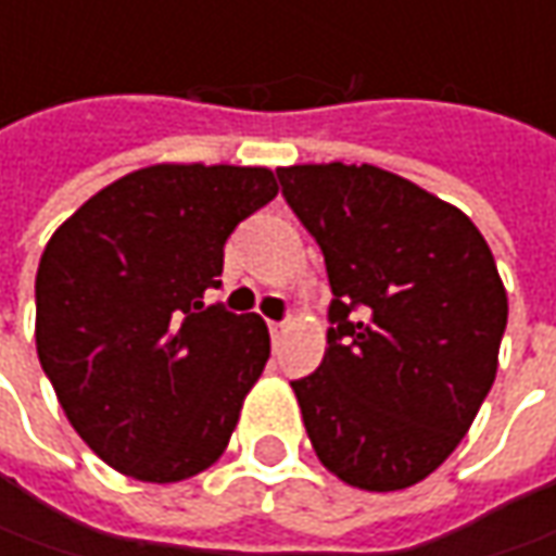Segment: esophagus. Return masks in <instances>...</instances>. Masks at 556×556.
Listing matches in <instances>:
<instances>
[{"label": "esophagus", "mask_w": 556, "mask_h": 556, "mask_svg": "<svg viewBox=\"0 0 556 556\" xmlns=\"http://www.w3.org/2000/svg\"><path fill=\"white\" fill-rule=\"evenodd\" d=\"M288 328V321H268V333H271V340H278L281 333Z\"/></svg>", "instance_id": "34e87169"}]
</instances>
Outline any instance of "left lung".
Returning a JSON list of instances; mask_svg holds the SVG:
<instances>
[{"mask_svg":"<svg viewBox=\"0 0 556 556\" xmlns=\"http://www.w3.org/2000/svg\"><path fill=\"white\" fill-rule=\"evenodd\" d=\"M278 179L333 293L325 358L290 380L312 448L355 489H408L458 448L495 383V256L458 206L371 163L281 166Z\"/></svg>","mask_w":556,"mask_h":556,"instance_id":"8db88e82","label":"left lung"}]
</instances>
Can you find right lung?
I'll return each mask as SVG.
<instances>
[{
    "label": "right lung",
    "mask_w": 556,
    "mask_h": 556,
    "mask_svg": "<svg viewBox=\"0 0 556 556\" xmlns=\"http://www.w3.org/2000/svg\"><path fill=\"white\" fill-rule=\"evenodd\" d=\"M266 166L157 163L58 225L36 271V353L79 439L141 482L223 458L268 362L256 312L203 306L235 225L266 206Z\"/></svg>",
    "instance_id": "obj_1"
}]
</instances>
